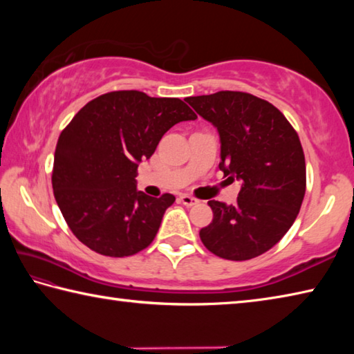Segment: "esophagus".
<instances>
[{
  "mask_svg": "<svg viewBox=\"0 0 354 354\" xmlns=\"http://www.w3.org/2000/svg\"><path fill=\"white\" fill-rule=\"evenodd\" d=\"M179 201H181L183 205L187 206V207L195 206L196 203H198V200L194 198V196H190V195H179Z\"/></svg>",
  "mask_w": 354,
  "mask_h": 354,
  "instance_id": "1",
  "label": "esophagus"
}]
</instances>
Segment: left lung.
I'll use <instances>...</instances> for the list:
<instances>
[{"label":"left lung","mask_w":354,"mask_h":354,"mask_svg":"<svg viewBox=\"0 0 354 354\" xmlns=\"http://www.w3.org/2000/svg\"><path fill=\"white\" fill-rule=\"evenodd\" d=\"M185 101L220 136L218 169L242 183L234 206L211 200L200 239L215 256L247 261L274 247L293 225L306 192V162L283 112L251 93L221 91Z\"/></svg>","instance_id":"8db88e82"}]
</instances>
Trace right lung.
I'll return each mask as SVG.
<instances>
[{"mask_svg": "<svg viewBox=\"0 0 354 354\" xmlns=\"http://www.w3.org/2000/svg\"><path fill=\"white\" fill-rule=\"evenodd\" d=\"M196 115L179 98L109 92L76 113L59 136L53 190L71 232L97 253L124 257L153 242L175 196L137 190V167L179 122Z\"/></svg>", "mask_w": 354, "mask_h": 354, "instance_id": "1", "label": "right lung"}]
</instances>
